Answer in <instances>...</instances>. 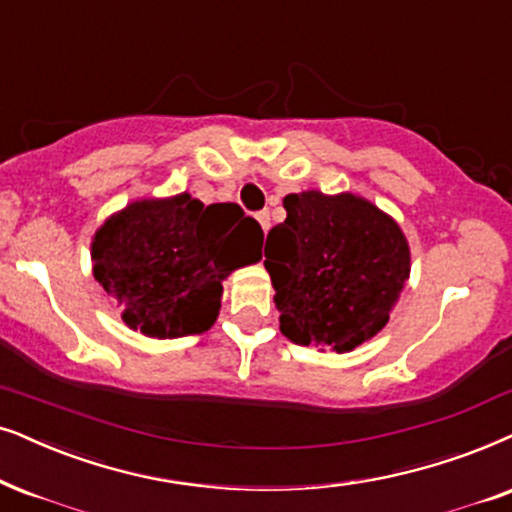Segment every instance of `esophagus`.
Returning a JSON list of instances; mask_svg holds the SVG:
<instances>
[{"label":"esophagus","mask_w":512,"mask_h":512,"mask_svg":"<svg viewBox=\"0 0 512 512\" xmlns=\"http://www.w3.org/2000/svg\"><path fill=\"white\" fill-rule=\"evenodd\" d=\"M256 221L261 223L263 232H268V230H270V214H268V211H258V214H256Z\"/></svg>","instance_id":"esophagus-1"}]
</instances>
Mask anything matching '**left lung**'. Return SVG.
Returning a JSON list of instances; mask_svg holds the SVG:
<instances>
[{
    "label": "left lung",
    "instance_id": "1",
    "mask_svg": "<svg viewBox=\"0 0 512 512\" xmlns=\"http://www.w3.org/2000/svg\"><path fill=\"white\" fill-rule=\"evenodd\" d=\"M284 209L265 242L280 331L298 345L355 350L390 320L411 268L407 237L353 192L305 190Z\"/></svg>",
    "mask_w": 512,
    "mask_h": 512
}]
</instances>
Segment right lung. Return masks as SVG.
<instances>
[{"mask_svg": "<svg viewBox=\"0 0 512 512\" xmlns=\"http://www.w3.org/2000/svg\"><path fill=\"white\" fill-rule=\"evenodd\" d=\"M263 230L237 204L204 207L188 192L141 199L91 242L94 277L126 327L152 338L202 334L221 310L223 280L261 258Z\"/></svg>", "mask_w": 512, "mask_h": 512, "instance_id": "add662e5", "label": "right lung"}]
</instances>
